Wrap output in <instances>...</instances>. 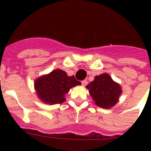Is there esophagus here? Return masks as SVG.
I'll return each mask as SVG.
<instances>
[{"label": "esophagus", "instance_id": "esophagus-1", "mask_svg": "<svg viewBox=\"0 0 151 151\" xmlns=\"http://www.w3.org/2000/svg\"><path fill=\"white\" fill-rule=\"evenodd\" d=\"M87 84H88V81L86 80H84L81 81V85H82L83 86H86V85H87Z\"/></svg>", "mask_w": 151, "mask_h": 151}]
</instances>
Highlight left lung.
Here are the masks:
<instances>
[{
    "mask_svg": "<svg viewBox=\"0 0 151 151\" xmlns=\"http://www.w3.org/2000/svg\"><path fill=\"white\" fill-rule=\"evenodd\" d=\"M87 88L96 101V104L105 109L114 106L122 93L120 85L114 82L107 73L96 76L94 81L87 85Z\"/></svg>",
    "mask_w": 151,
    "mask_h": 151,
    "instance_id": "8db88e82",
    "label": "left lung"
}]
</instances>
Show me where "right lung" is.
Segmentation results:
<instances>
[{
  "label": "right lung",
  "mask_w": 151,
  "mask_h": 151,
  "mask_svg": "<svg viewBox=\"0 0 151 151\" xmlns=\"http://www.w3.org/2000/svg\"><path fill=\"white\" fill-rule=\"evenodd\" d=\"M81 85L74 76L68 77L62 70H55L49 74L37 79L35 88L37 94L41 100L48 104L63 103L65 95L72 87Z\"/></svg>",
  "instance_id": "1"
}]
</instances>
